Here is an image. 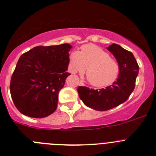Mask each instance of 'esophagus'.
I'll return each instance as SVG.
<instances>
[{"instance_id": "1", "label": "esophagus", "mask_w": 156, "mask_h": 156, "mask_svg": "<svg viewBox=\"0 0 156 156\" xmlns=\"http://www.w3.org/2000/svg\"><path fill=\"white\" fill-rule=\"evenodd\" d=\"M80 84H81V85H83V82H80Z\"/></svg>"}]
</instances>
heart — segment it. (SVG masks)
<instances>
[{
	"label": "heart",
	"mask_w": 156,
	"mask_h": 156,
	"mask_svg": "<svg viewBox=\"0 0 156 156\" xmlns=\"http://www.w3.org/2000/svg\"><path fill=\"white\" fill-rule=\"evenodd\" d=\"M87 66V75L90 83L98 88L112 85L120 74L118 62L95 44L83 45L81 51H74L69 56V68L72 73H83Z\"/></svg>",
	"instance_id": "heart-1"
}]
</instances>
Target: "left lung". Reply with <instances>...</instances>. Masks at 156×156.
<instances>
[{
    "instance_id": "1",
    "label": "left lung",
    "mask_w": 156,
    "mask_h": 156,
    "mask_svg": "<svg viewBox=\"0 0 156 156\" xmlns=\"http://www.w3.org/2000/svg\"><path fill=\"white\" fill-rule=\"evenodd\" d=\"M116 58L120 65V74L110 86L94 90L85 86H79L77 91L85 105L98 110L106 111L126 101L135 86L139 66L135 56L130 51L120 45L112 44L107 48Z\"/></svg>"
}]
</instances>
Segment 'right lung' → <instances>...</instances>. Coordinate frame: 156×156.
Masks as SVG:
<instances>
[{"mask_svg":"<svg viewBox=\"0 0 156 156\" xmlns=\"http://www.w3.org/2000/svg\"><path fill=\"white\" fill-rule=\"evenodd\" d=\"M71 46H37L18 59L12 75L10 94L18 110L31 118H42L56 111L58 94L64 87Z\"/></svg>","mask_w":156,"mask_h":156,"instance_id":"add662e5","label":"right lung"}]
</instances>
